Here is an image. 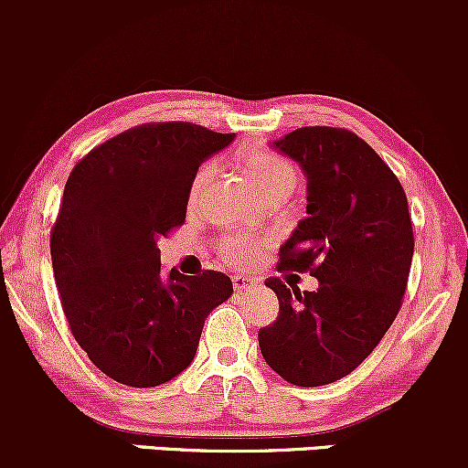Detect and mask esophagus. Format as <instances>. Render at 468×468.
Here are the masks:
<instances>
[{
  "instance_id": "1",
  "label": "esophagus",
  "mask_w": 468,
  "mask_h": 468,
  "mask_svg": "<svg viewBox=\"0 0 468 468\" xmlns=\"http://www.w3.org/2000/svg\"><path fill=\"white\" fill-rule=\"evenodd\" d=\"M255 279L250 277H244V275H235L233 277V288L238 290V292H244V290H250L252 286H255Z\"/></svg>"
}]
</instances>
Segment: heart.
<instances>
[{"instance_id":"obj_1","label":"heart","mask_w":468,"mask_h":468,"mask_svg":"<svg viewBox=\"0 0 468 468\" xmlns=\"http://www.w3.org/2000/svg\"><path fill=\"white\" fill-rule=\"evenodd\" d=\"M239 169L244 171V176L249 182L255 186L260 193H272V191H292L297 185V174H294V166L288 163L283 155L275 152H268V149H252L239 155ZM208 171L211 166H202L197 171L196 180H193V191H200L204 180L208 178ZM255 239L250 238H235L229 241L227 246V257L235 264H244L255 255Z\"/></svg>"}]
</instances>
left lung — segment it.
<instances>
[{
    "label": "left lung",
    "mask_w": 468,
    "mask_h": 468,
    "mask_svg": "<svg viewBox=\"0 0 468 468\" xmlns=\"http://www.w3.org/2000/svg\"><path fill=\"white\" fill-rule=\"evenodd\" d=\"M302 166L305 213L279 249V271H310L302 292L268 279L279 316L260 330L264 361L288 383L319 388L361 365L400 310L413 257L407 196L356 133L302 127L271 144Z\"/></svg>",
    "instance_id": "obj_1"
}]
</instances>
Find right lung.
<instances>
[{
  "instance_id": "obj_1",
  "label": "right lung",
  "mask_w": 468,
  "mask_h": 468,
  "mask_svg": "<svg viewBox=\"0 0 468 468\" xmlns=\"http://www.w3.org/2000/svg\"><path fill=\"white\" fill-rule=\"evenodd\" d=\"M235 141L193 122H144L74 166L50 235L74 338L101 372L155 388L189 367L207 316L233 294L224 272H160L158 239L186 218L197 166Z\"/></svg>"
}]
</instances>
